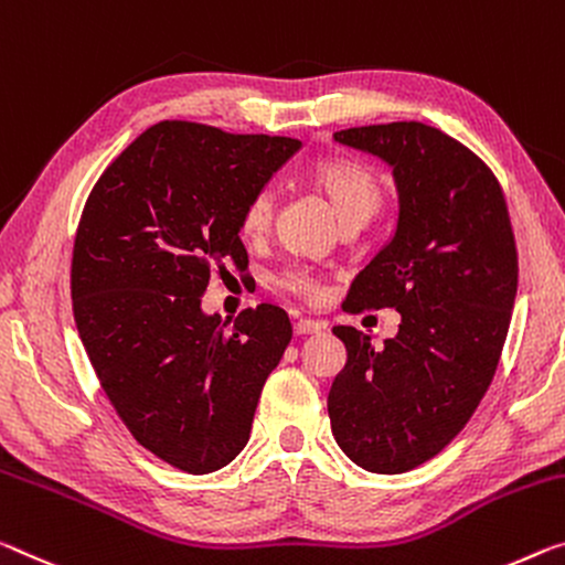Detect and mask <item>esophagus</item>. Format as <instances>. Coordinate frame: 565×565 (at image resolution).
Returning <instances> with one entry per match:
<instances>
[{"label": "esophagus", "mask_w": 565, "mask_h": 565, "mask_svg": "<svg viewBox=\"0 0 565 565\" xmlns=\"http://www.w3.org/2000/svg\"><path fill=\"white\" fill-rule=\"evenodd\" d=\"M324 329V321H317V319H297L294 321V331H297L299 337L303 334H317V331Z\"/></svg>", "instance_id": "obj_1"}]
</instances>
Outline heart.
<instances>
[{
  "mask_svg": "<svg viewBox=\"0 0 565 565\" xmlns=\"http://www.w3.org/2000/svg\"><path fill=\"white\" fill-rule=\"evenodd\" d=\"M307 181L324 193L331 209L342 223H364L380 211L384 201V183L377 170L352 158H321L307 170ZM276 195L271 188H258L250 193L241 211V231L244 236H264L274 221ZM281 291L301 299H315L321 281L307 266H286L274 276Z\"/></svg>",
  "mask_w": 565,
  "mask_h": 565,
  "instance_id": "1",
  "label": "heart"
}]
</instances>
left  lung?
Segmentation results:
<instances>
[{"instance_id":"obj_1","label":"left lung","mask_w":565,"mask_h":565,"mask_svg":"<svg viewBox=\"0 0 565 565\" xmlns=\"http://www.w3.org/2000/svg\"><path fill=\"white\" fill-rule=\"evenodd\" d=\"M392 166L395 236L349 286L344 309H397V337L374 347L331 331L347 364L331 382V433L347 458L397 476L435 458L468 425L503 352L518 291V250L503 188L482 160L425 122L334 132Z\"/></svg>"}]
</instances>
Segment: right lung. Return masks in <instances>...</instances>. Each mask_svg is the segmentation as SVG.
Returning <instances> with one entry per match:
<instances>
[{"label":"right lung","instance_id":"obj_1","mask_svg":"<svg viewBox=\"0 0 565 565\" xmlns=\"http://www.w3.org/2000/svg\"><path fill=\"white\" fill-rule=\"evenodd\" d=\"M301 148L163 120L97 178L73 248L75 324L110 405L136 440L205 476L244 450L258 395L291 342L271 303L203 315L211 274L248 266L241 211Z\"/></svg>","mask_w":565,"mask_h":565}]
</instances>
